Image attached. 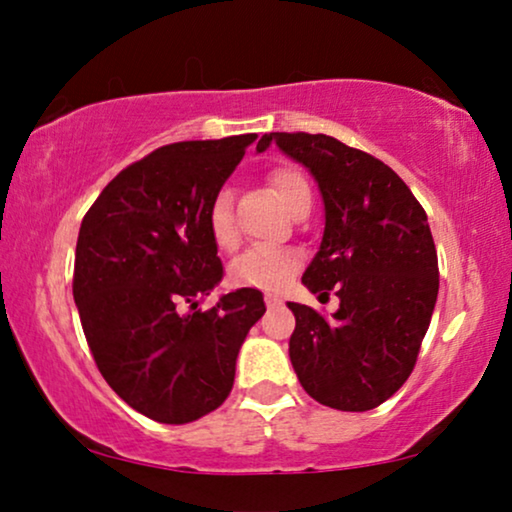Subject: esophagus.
I'll return each instance as SVG.
<instances>
[{
	"label": "esophagus",
	"instance_id": "obj_1",
	"mask_svg": "<svg viewBox=\"0 0 512 512\" xmlns=\"http://www.w3.org/2000/svg\"><path fill=\"white\" fill-rule=\"evenodd\" d=\"M265 305H268L272 310V307L282 305V298H277V296H272V293H268V296H265Z\"/></svg>",
	"mask_w": 512,
	"mask_h": 512
}]
</instances>
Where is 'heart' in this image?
<instances>
[{
    "label": "heart",
    "instance_id": "1",
    "mask_svg": "<svg viewBox=\"0 0 512 512\" xmlns=\"http://www.w3.org/2000/svg\"><path fill=\"white\" fill-rule=\"evenodd\" d=\"M270 184L275 188L277 198L284 207L291 209L298 205L305 195H312L310 184L298 172L296 167H277L270 174ZM207 228L214 244L223 251L233 249L240 235H237V223L233 212V198L228 191H219L214 195L212 205L207 209ZM300 268V254L284 247H251L230 263V282L235 286H249V289L277 291L289 282V277Z\"/></svg>",
    "mask_w": 512,
    "mask_h": 512
}]
</instances>
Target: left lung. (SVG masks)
Wrapping results in <instances>:
<instances>
[{
  "label": "left lung",
  "instance_id": "8db88e82",
  "mask_svg": "<svg viewBox=\"0 0 512 512\" xmlns=\"http://www.w3.org/2000/svg\"><path fill=\"white\" fill-rule=\"evenodd\" d=\"M272 142L312 174L324 200V235L303 284L340 298L331 319L289 303L291 366L321 405L373 410L410 377L436 307L438 256L426 212L389 165L335 137L270 132L256 151Z\"/></svg>",
  "mask_w": 512,
  "mask_h": 512
}]
</instances>
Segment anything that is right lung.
Wrapping results in <instances>:
<instances>
[{
    "label": "right lung",
    "mask_w": 512,
    "mask_h": 512,
    "mask_svg": "<svg viewBox=\"0 0 512 512\" xmlns=\"http://www.w3.org/2000/svg\"><path fill=\"white\" fill-rule=\"evenodd\" d=\"M256 135L160 146L109 181L83 216L74 303L97 368L130 408L188 424L226 401L263 293H223L207 209Z\"/></svg>",
    "instance_id": "obj_1"
}]
</instances>
